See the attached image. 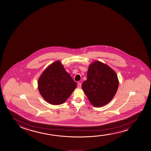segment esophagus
Masks as SVG:
<instances>
[{
    "instance_id": "esophagus-1",
    "label": "esophagus",
    "mask_w": 151,
    "mask_h": 151,
    "mask_svg": "<svg viewBox=\"0 0 151 151\" xmlns=\"http://www.w3.org/2000/svg\"><path fill=\"white\" fill-rule=\"evenodd\" d=\"M77 86H78V88H81V83H78V85H77Z\"/></svg>"
}]
</instances>
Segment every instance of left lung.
<instances>
[{
    "mask_svg": "<svg viewBox=\"0 0 151 151\" xmlns=\"http://www.w3.org/2000/svg\"><path fill=\"white\" fill-rule=\"evenodd\" d=\"M118 76L106 64L95 61L89 66L82 88L91 103L96 107L109 103L118 90Z\"/></svg>",
    "mask_w": 151,
    "mask_h": 151,
    "instance_id": "left-lung-1",
    "label": "left lung"
}]
</instances>
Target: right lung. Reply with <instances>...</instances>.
<instances>
[{
  "instance_id": "obj_1",
  "label": "right lung",
  "mask_w": 151,
  "mask_h": 151,
  "mask_svg": "<svg viewBox=\"0 0 151 151\" xmlns=\"http://www.w3.org/2000/svg\"><path fill=\"white\" fill-rule=\"evenodd\" d=\"M76 86L59 61L48 66L38 81V89L42 96L48 103L55 105L64 103Z\"/></svg>"
}]
</instances>
